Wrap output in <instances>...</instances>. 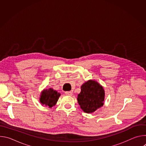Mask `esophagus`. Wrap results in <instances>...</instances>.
Returning a JSON list of instances; mask_svg holds the SVG:
<instances>
[{
    "instance_id": "obj_1",
    "label": "esophagus",
    "mask_w": 146,
    "mask_h": 146,
    "mask_svg": "<svg viewBox=\"0 0 146 146\" xmlns=\"http://www.w3.org/2000/svg\"><path fill=\"white\" fill-rule=\"evenodd\" d=\"M65 94L68 96H72L73 95V93L72 91H66L65 92Z\"/></svg>"
}]
</instances>
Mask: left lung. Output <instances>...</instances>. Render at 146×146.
Masks as SVG:
<instances>
[{
	"instance_id": "left-lung-1",
	"label": "left lung",
	"mask_w": 146,
	"mask_h": 146,
	"mask_svg": "<svg viewBox=\"0 0 146 146\" xmlns=\"http://www.w3.org/2000/svg\"><path fill=\"white\" fill-rule=\"evenodd\" d=\"M105 92L103 87L95 80H90L81 87L77 100L80 108L87 113H92L102 107Z\"/></svg>"
}]
</instances>
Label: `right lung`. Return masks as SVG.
<instances>
[{
    "mask_svg": "<svg viewBox=\"0 0 146 146\" xmlns=\"http://www.w3.org/2000/svg\"><path fill=\"white\" fill-rule=\"evenodd\" d=\"M60 96V93L53 90L52 88H50L48 89L43 90L41 91L39 100L41 105L51 108L55 106Z\"/></svg>",
    "mask_w": 146,
    "mask_h": 146,
    "instance_id": "add662e5",
    "label": "right lung"
}]
</instances>
